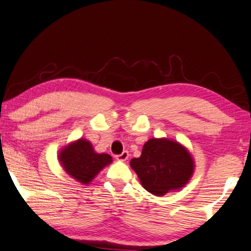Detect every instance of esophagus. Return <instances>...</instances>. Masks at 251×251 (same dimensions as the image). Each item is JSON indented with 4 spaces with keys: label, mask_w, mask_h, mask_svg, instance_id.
<instances>
[{
    "label": "esophagus",
    "mask_w": 251,
    "mask_h": 251,
    "mask_svg": "<svg viewBox=\"0 0 251 251\" xmlns=\"http://www.w3.org/2000/svg\"><path fill=\"white\" fill-rule=\"evenodd\" d=\"M128 156H129L128 151H123V153L120 155H117V160H118V161H126L128 158Z\"/></svg>",
    "instance_id": "34e87169"
}]
</instances>
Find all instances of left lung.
Returning <instances> with one entry per match:
<instances>
[{"instance_id": "1", "label": "left lung", "mask_w": 251, "mask_h": 251, "mask_svg": "<svg viewBox=\"0 0 251 251\" xmlns=\"http://www.w3.org/2000/svg\"><path fill=\"white\" fill-rule=\"evenodd\" d=\"M129 164L141 185L157 197L184 188L195 171V161L188 149L167 138L149 139L141 156L132 158Z\"/></svg>"}]
</instances>
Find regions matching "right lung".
<instances>
[{"label": "right lung", "mask_w": 251, "mask_h": 251, "mask_svg": "<svg viewBox=\"0 0 251 251\" xmlns=\"http://www.w3.org/2000/svg\"><path fill=\"white\" fill-rule=\"evenodd\" d=\"M59 161L69 176L82 184H89L112 162V157L105 153H96L87 139H78L60 151Z\"/></svg>", "instance_id": "obj_1"}]
</instances>
